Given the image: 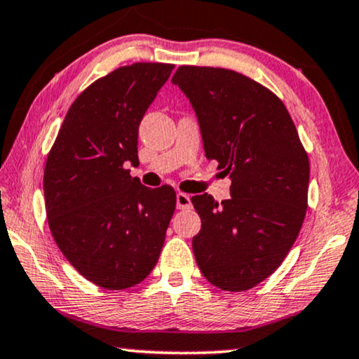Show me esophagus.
Masks as SVG:
<instances>
[{"label":"esophagus","mask_w":359,"mask_h":359,"mask_svg":"<svg viewBox=\"0 0 359 359\" xmlns=\"http://www.w3.org/2000/svg\"><path fill=\"white\" fill-rule=\"evenodd\" d=\"M190 207H192L190 195L184 194V192L177 194V208H180V210H187V208H190Z\"/></svg>","instance_id":"1"}]
</instances>
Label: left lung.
Returning a JSON list of instances; mask_svg holds the SVG:
<instances>
[{
  "label": "left lung",
  "mask_w": 359,
  "mask_h": 359,
  "mask_svg": "<svg viewBox=\"0 0 359 359\" xmlns=\"http://www.w3.org/2000/svg\"><path fill=\"white\" fill-rule=\"evenodd\" d=\"M172 83L195 109L207 158L232 179L229 201L190 198L202 220L195 260L212 285L245 292L278 269L300 233L308 154L285 104L257 81L224 67L180 66Z\"/></svg>",
  "instance_id": "obj_1"
}]
</instances>
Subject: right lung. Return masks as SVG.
Returning <instances> with one entry per match:
<instances>
[{
    "label": "right lung",
    "mask_w": 359,
    "mask_h": 359,
    "mask_svg": "<svg viewBox=\"0 0 359 359\" xmlns=\"http://www.w3.org/2000/svg\"><path fill=\"white\" fill-rule=\"evenodd\" d=\"M174 65L134 62L94 81L76 97L44 167L53 238L84 278L126 290L151 273L175 210L170 185L144 187L139 124Z\"/></svg>",
    "instance_id": "right-lung-1"
}]
</instances>
